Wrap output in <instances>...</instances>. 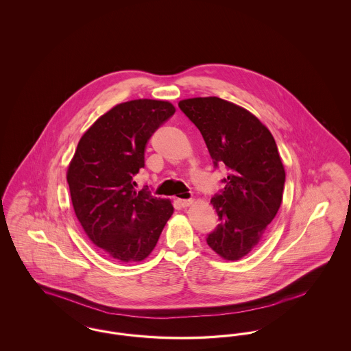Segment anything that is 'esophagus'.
Segmentation results:
<instances>
[{"mask_svg":"<svg viewBox=\"0 0 351 351\" xmlns=\"http://www.w3.org/2000/svg\"><path fill=\"white\" fill-rule=\"evenodd\" d=\"M178 204L181 208H187L193 204V199H178Z\"/></svg>","mask_w":351,"mask_h":351,"instance_id":"34e87169","label":"esophagus"}]
</instances>
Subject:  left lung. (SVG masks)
<instances>
[{"mask_svg": "<svg viewBox=\"0 0 351 351\" xmlns=\"http://www.w3.org/2000/svg\"><path fill=\"white\" fill-rule=\"evenodd\" d=\"M201 132L214 167L225 166V187L211 198L219 223L206 242L221 257H245L262 238L282 202L285 169L269 129L246 109L218 97L180 101Z\"/></svg>", "mask_w": 351, "mask_h": 351, "instance_id": "8db88e82", "label": "left lung"}]
</instances>
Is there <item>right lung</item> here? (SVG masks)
<instances>
[{
    "label": "right lung",
    "mask_w": 351,
    "mask_h": 351,
    "mask_svg": "<svg viewBox=\"0 0 351 351\" xmlns=\"http://www.w3.org/2000/svg\"><path fill=\"white\" fill-rule=\"evenodd\" d=\"M167 101L134 99L98 118L68 169L71 202L90 241L118 262L147 257L173 214L170 201L136 190L147 141L174 114Z\"/></svg>",
    "instance_id": "obj_1"
}]
</instances>
